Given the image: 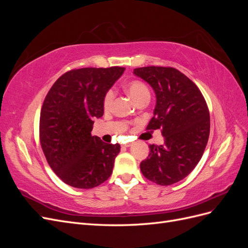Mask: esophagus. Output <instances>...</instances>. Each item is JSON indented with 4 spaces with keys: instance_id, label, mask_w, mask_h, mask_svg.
Returning a JSON list of instances; mask_svg holds the SVG:
<instances>
[{
    "instance_id": "1",
    "label": "esophagus",
    "mask_w": 248,
    "mask_h": 248,
    "mask_svg": "<svg viewBox=\"0 0 248 248\" xmlns=\"http://www.w3.org/2000/svg\"><path fill=\"white\" fill-rule=\"evenodd\" d=\"M131 146H132V142H127V144L122 145L121 147H122V148H129V147H131Z\"/></svg>"
}]
</instances>
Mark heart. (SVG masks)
Segmentation results:
<instances>
[{
	"instance_id": "heart-1",
	"label": "heart",
	"mask_w": 248,
	"mask_h": 248,
	"mask_svg": "<svg viewBox=\"0 0 248 248\" xmlns=\"http://www.w3.org/2000/svg\"><path fill=\"white\" fill-rule=\"evenodd\" d=\"M126 91L128 92V94L131 96V98L136 101L137 103L142 99L145 97H150V91L148 87L144 84V82L140 80H131L128 84L126 85ZM114 91L112 90H109V91L107 92L106 96H104V100H103V106L106 108H109L112 100H114Z\"/></svg>"
}]
</instances>
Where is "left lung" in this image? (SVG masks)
Listing matches in <instances>:
<instances>
[{"label":"left lung","instance_id":"obj_1","mask_svg":"<svg viewBox=\"0 0 248 248\" xmlns=\"http://www.w3.org/2000/svg\"><path fill=\"white\" fill-rule=\"evenodd\" d=\"M133 74L148 82L156 96L147 128H161L164 138L162 145H150L140 170L156 184L177 183L190 174L205 151L210 133L207 103L199 88L175 68L141 67Z\"/></svg>","mask_w":248,"mask_h":248}]
</instances>
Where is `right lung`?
Here are the masks:
<instances>
[{
    "mask_svg": "<svg viewBox=\"0 0 248 248\" xmlns=\"http://www.w3.org/2000/svg\"><path fill=\"white\" fill-rule=\"evenodd\" d=\"M123 67L80 68L59 78L44 99L40 142L51 170L63 182L90 189L109 178L120 145L92 136L102 117L107 92L122 76Z\"/></svg>",
    "mask_w": 248,
    "mask_h": 248,
    "instance_id": "add662e5",
    "label": "right lung"
}]
</instances>
